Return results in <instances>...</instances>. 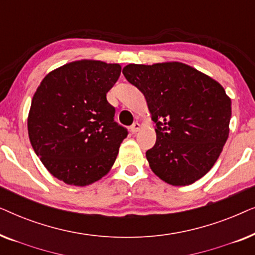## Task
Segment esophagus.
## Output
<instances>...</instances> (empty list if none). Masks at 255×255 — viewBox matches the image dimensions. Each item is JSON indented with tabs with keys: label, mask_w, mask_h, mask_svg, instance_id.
Instances as JSON below:
<instances>
[{
	"label": "esophagus",
	"mask_w": 255,
	"mask_h": 255,
	"mask_svg": "<svg viewBox=\"0 0 255 255\" xmlns=\"http://www.w3.org/2000/svg\"><path fill=\"white\" fill-rule=\"evenodd\" d=\"M130 130H131L132 133H137V132L140 130V124H139V123H133V124L131 125Z\"/></svg>",
	"instance_id": "obj_1"
}]
</instances>
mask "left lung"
Segmentation results:
<instances>
[{"instance_id":"8db88e82","label":"left lung","mask_w":255,"mask_h":255,"mask_svg":"<svg viewBox=\"0 0 255 255\" xmlns=\"http://www.w3.org/2000/svg\"><path fill=\"white\" fill-rule=\"evenodd\" d=\"M127 80L142 93L156 141L146 152L152 172L172 186L200 180L229 138L231 99L218 81L179 61L130 64Z\"/></svg>"}]
</instances>
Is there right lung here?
<instances>
[{
  "label": "right lung",
  "instance_id": "obj_1",
  "mask_svg": "<svg viewBox=\"0 0 255 255\" xmlns=\"http://www.w3.org/2000/svg\"><path fill=\"white\" fill-rule=\"evenodd\" d=\"M121 69L100 60L72 61L48 73L34 93L30 142L48 172L66 184H93L116 161L128 131L114 122L107 93Z\"/></svg>",
  "mask_w": 255,
  "mask_h": 255
}]
</instances>
